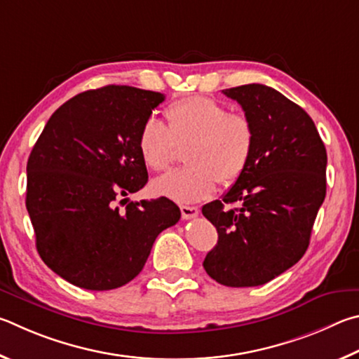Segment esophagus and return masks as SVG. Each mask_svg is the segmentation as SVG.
<instances>
[{"label": "esophagus", "mask_w": 359, "mask_h": 359, "mask_svg": "<svg viewBox=\"0 0 359 359\" xmlns=\"http://www.w3.org/2000/svg\"><path fill=\"white\" fill-rule=\"evenodd\" d=\"M181 216H183V219H194L198 216V208L197 206H187V205H183L181 206Z\"/></svg>", "instance_id": "esophagus-1"}]
</instances>
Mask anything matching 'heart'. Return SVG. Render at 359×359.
<instances>
[{
    "label": "heart",
    "mask_w": 359,
    "mask_h": 359,
    "mask_svg": "<svg viewBox=\"0 0 359 359\" xmlns=\"http://www.w3.org/2000/svg\"><path fill=\"white\" fill-rule=\"evenodd\" d=\"M167 128L147 119L137 137L144 165L162 172L172 165L176 144L191 143L186 151L189 167L175 170L151 183L154 196L194 203L211 197L216 187L241 178L254 153V124L244 113L208 96H189L170 104L163 111Z\"/></svg>",
    "instance_id": "obj_1"
}]
</instances>
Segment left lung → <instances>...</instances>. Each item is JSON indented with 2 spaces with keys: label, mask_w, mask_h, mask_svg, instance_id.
Here are the masks:
<instances>
[{
  "label": "left lung",
  "mask_w": 359,
  "mask_h": 359,
  "mask_svg": "<svg viewBox=\"0 0 359 359\" xmlns=\"http://www.w3.org/2000/svg\"><path fill=\"white\" fill-rule=\"evenodd\" d=\"M222 93L252 121L255 143L241 178L202 208L219 235L203 268L222 285L257 287L307 250L326 196V149L312 118L273 88L250 83Z\"/></svg>",
  "instance_id": "1"
}]
</instances>
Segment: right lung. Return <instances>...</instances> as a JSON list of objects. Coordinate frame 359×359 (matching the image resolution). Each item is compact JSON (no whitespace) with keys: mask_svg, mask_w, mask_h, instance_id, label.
Wrapping results in <instances>:
<instances>
[{"mask_svg":"<svg viewBox=\"0 0 359 359\" xmlns=\"http://www.w3.org/2000/svg\"><path fill=\"white\" fill-rule=\"evenodd\" d=\"M163 99L124 85L80 93L50 116L31 151L27 210L37 252L74 285L100 292L128 284L157 235L180 221L165 197L118 208L147 184L137 137Z\"/></svg>","mask_w":359,"mask_h":359,"instance_id":"right-lung-1","label":"right lung"}]
</instances>
